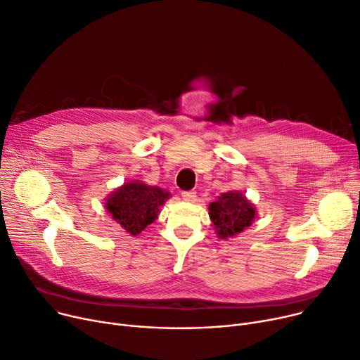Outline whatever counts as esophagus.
I'll list each match as a JSON object with an SVG mask.
<instances>
[{"mask_svg": "<svg viewBox=\"0 0 360 360\" xmlns=\"http://www.w3.org/2000/svg\"><path fill=\"white\" fill-rule=\"evenodd\" d=\"M182 198L188 202H193L195 200H197V192H195V191H184Z\"/></svg>", "mask_w": 360, "mask_h": 360, "instance_id": "1", "label": "esophagus"}]
</instances>
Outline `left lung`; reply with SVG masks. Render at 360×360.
Listing matches in <instances>:
<instances>
[{
  "label": "left lung",
  "instance_id": "left-lung-1",
  "mask_svg": "<svg viewBox=\"0 0 360 360\" xmlns=\"http://www.w3.org/2000/svg\"><path fill=\"white\" fill-rule=\"evenodd\" d=\"M210 217L221 238L234 237L250 226L255 217V210L240 192L222 193L215 202H211Z\"/></svg>",
  "mask_w": 360,
  "mask_h": 360
}]
</instances>
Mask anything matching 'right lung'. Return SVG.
<instances>
[{"label": "right lung", "instance_id": "right-lung-1", "mask_svg": "<svg viewBox=\"0 0 360 360\" xmlns=\"http://www.w3.org/2000/svg\"><path fill=\"white\" fill-rule=\"evenodd\" d=\"M169 198V192L142 182L124 184L110 193L106 210L132 236L141 234L159 214L160 205Z\"/></svg>", "mask_w": 360, "mask_h": 360}]
</instances>
